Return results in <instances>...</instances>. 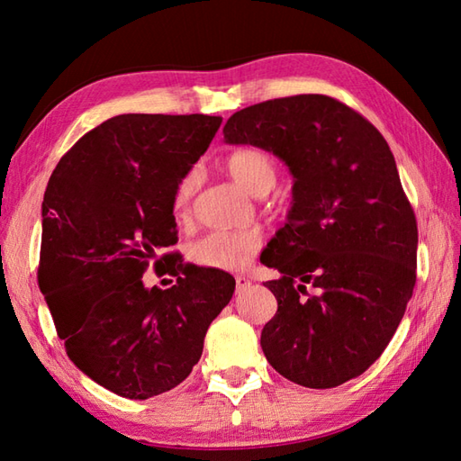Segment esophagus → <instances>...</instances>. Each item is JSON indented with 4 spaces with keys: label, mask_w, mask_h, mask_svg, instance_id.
Returning a JSON list of instances; mask_svg holds the SVG:
<instances>
[{
    "label": "esophagus",
    "mask_w": 461,
    "mask_h": 461,
    "mask_svg": "<svg viewBox=\"0 0 461 461\" xmlns=\"http://www.w3.org/2000/svg\"><path fill=\"white\" fill-rule=\"evenodd\" d=\"M251 285V281H249V277H246V276H238L236 277V287H238V291H243V289H248Z\"/></svg>",
    "instance_id": "1"
}]
</instances>
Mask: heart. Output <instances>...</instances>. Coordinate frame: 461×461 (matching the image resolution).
<instances>
[{"instance_id":"1","label":"heart","mask_w":461,"mask_h":461,"mask_svg":"<svg viewBox=\"0 0 461 461\" xmlns=\"http://www.w3.org/2000/svg\"><path fill=\"white\" fill-rule=\"evenodd\" d=\"M225 168L241 190L251 195H266L271 192L277 180V166L267 152L259 149H243L233 152ZM198 188V172L190 170L176 184L172 208L176 215H185L190 210V202ZM263 246L259 231L238 230V231H212L208 236L194 241L190 248V259L200 267L220 269V271H241L251 259L258 256Z\"/></svg>"}]
</instances>
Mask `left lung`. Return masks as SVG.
Returning a JSON list of instances; mask_svg holds the SVG:
<instances>
[{
  "instance_id": "8db88e82",
  "label": "left lung",
  "mask_w": 461,
  "mask_h": 461,
  "mask_svg": "<svg viewBox=\"0 0 461 461\" xmlns=\"http://www.w3.org/2000/svg\"><path fill=\"white\" fill-rule=\"evenodd\" d=\"M223 140L273 152L293 176L285 228L261 253L281 273L266 283L277 312L263 355L295 384H345L384 352L416 283L418 228L394 156L365 116L325 95L251 104Z\"/></svg>"
}]
</instances>
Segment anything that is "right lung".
Masks as SVG:
<instances>
[{
  "label": "right lung",
  "mask_w": 461,
  "mask_h": 461,
  "mask_svg": "<svg viewBox=\"0 0 461 461\" xmlns=\"http://www.w3.org/2000/svg\"><path fill=\"white\" fill-rule=\"evenodd\" d=\"M221 116L119 114L68 150L41 205L39 289L73 365L131 400L168 393L202 357L236 279L183 271L170 290L143 287L150 260L175 275L176 184L208 150Z\"/></svg>",
  "instance_id": "1"
}]
</instances>
